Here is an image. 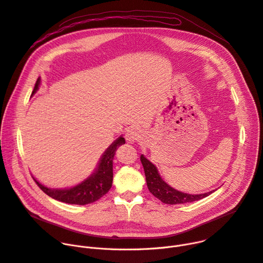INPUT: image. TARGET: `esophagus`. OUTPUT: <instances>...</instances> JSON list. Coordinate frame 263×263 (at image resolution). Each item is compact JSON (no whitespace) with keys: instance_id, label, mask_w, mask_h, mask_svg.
Instances as JSON below:
<instances>
[{"instance_id":"obj_1","label":"esophagus","mask_w":263,"mask_h":263,"mask_svg":"<svg viewBox=\"0 0 263 263\" xmlns=\"http://www.w3.org/2000/svg\"><path fill=\"white\" fill-rule=\"evenodd\" d=\"M140 136H141V130L139 128H137V127L129 128L127 130V132H126V135H125L127 141H129V142L136 141L137 139H139Z\"/></svg>"}]
</instances>
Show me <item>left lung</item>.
<instances>
[{
	"mask_svg": "<svg viewBox=\"0 0 263 263\" xmlns=\"http://www.w3.org/2000/svg\"><path fill=\"white\" fill-rule=\"evenodd\" d=\"M140 161L142 166H144L147 185L150 191L156 198H158L161 202L166 204H179L185 202H193L199 199H202L210 194L213 193V191L203 194H186L180 191H177L170 186L163 179L160 177L156 166L148 160L144 155L140 156Z\"/></svg>",
	"mask_w": 263,
	"mask_h": 263,
	"instance_id": "obj_1",
	"label": "left lung"
}]
</instances>
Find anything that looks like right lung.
<instances>
[{
  "mask_svg": "<svg viewBox=\"0 0 263 263\" xmlns=\"http://www.w3.org/2000/svg\"><path fill=\"white\" fill-rule=\"evenodd\" d=\"M40 83L41 79L39 78L32 91V95L39 90ZM125 142L126 140L123 136H119L116 140H114L103 154L98 168L94 171V173L91 174L83 182L72 187L50 189L40 183L34 177L32 178L44 193L55 200L80 205L92 203L107 194L111 189L113 180V158L117 148L124 145Z\"/></svg>",
  "mask_w": 263,
  "mask_h": 263,
  "instance_id": "obj_1",
  "label": "right lung"
}]
</instances>
